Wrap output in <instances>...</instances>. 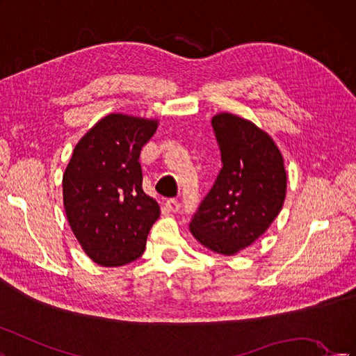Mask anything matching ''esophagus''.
<instances>
[{
  "label": "esophagus",
  "mask_w": 356,
  "mask_h": 356,
  "mask_svg": "<svg viewBox=\"0 0 356 356\" xmlns=\"http://www.w3.org/2000/svg\"><path fill=\"white\" fill-rule=\"evenodd\" d=\"M165 205H166L169 213H177V211H178L179 207H181L179 202H178L177 199H168V200L165 202Z\"/></svg>",
  "instance_id": "esophagus-1"
}]
</instances>
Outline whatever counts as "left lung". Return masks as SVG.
I'll return each instance as SVG.
<instances>
[{"instance_id":"obj_1","label":"left lung","mask_w":356,"mask_h":356,"mask_svg":"<svg viewBox=\"0 0 356 356\" xmlns=\"http://www.w3.org/2000/svg\"><path fill=\"white\" fill-rule=\"evenodd\" d=\"M222 170L191 218L190 232L216 253L252 245L282 211L286 170L274 140L252 121L218 113L211 121Z\"/></svg>"}]
</instances>
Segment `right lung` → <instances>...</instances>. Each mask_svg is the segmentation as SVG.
I'll use <instances>...</instances> for the list:
<instances>
[{"label": "right lung", "mask_w": 356, "mask_h": 356, "mask_svg": "<svg viewBox=\"0 0 356 356\" xmlns=\"http://www.w3.org/2000/svg\"><path fill=\"white\" fill-rule=\"evenodd\" d=\"M159 121L111 113L74 147L63 175V197L73 234L91 261L121 266L145 250L157 202L142 188L140 149Z\"/></svg>", "instance_id": "1"}]
</instances>
